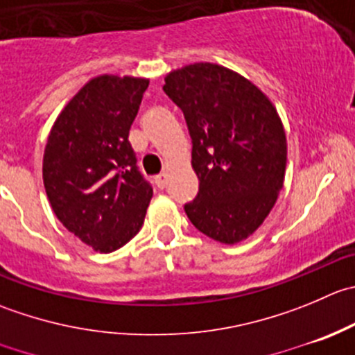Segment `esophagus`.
<instances>
[{
	"mask_svg": "<svg viewBox=\"0 0 355 355\" xmlns=\"http://www.w3.org/2000/svg\"><path fill=\"white\" fill-rule=\"evenodd\" d=\"M156 185H157V189H164L166 187V182H168V177H166V173H161V175H157L156 177Z\"/></svg>",
	"mask_w": 355,
	"mask_h": 355,
	"instance_id": "34e87169",
	"label": "esophagus"
}]
</instances>
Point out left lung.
<instances>
[{
  "instance_id": "1",
  "label": "left lung",
  "mask_w": 355,
  "mask_h": 355,
  "mask_svg": "<svg viewBox=\"0 0 355 355\" xmlns=\"http://www.w3.org/2000/svg\"><path fill=\"white\" fill-rule=\"evenodd\" d=\"M184 112L199 192L184 209L211 239L239 243L261 225L283 189L286 135L253 83L216 64H192L164 78Z\"/></svg>"
}]
</instances>
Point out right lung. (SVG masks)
Here are the masks:
<instances>
[{"mask_svg": "<svg viewBox=\"0 0 355 355\" xmlns=\"http://www.w3.org/2000/svg\"><path fill=\"white\" fill-rule=\"evenodd\" d=\"M149 81L101 76L65 105L48 137L43 182L51 209L78 239L102 253L142 227L153 185L128 135Z\"/></svg>", "mask_w": 355, "mask_h": 355, "instance_id": "1", "label": "right lung"}]
</instances>
